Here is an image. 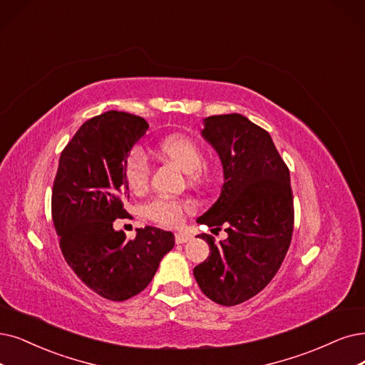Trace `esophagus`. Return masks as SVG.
Here are the masks:
<instances>
[{"label":"esophagus","instance_id":"34e87169","mask_svg":"<svg viewBox=\"0 0 365 365\" xmlns=\"http://www.w3.org/2000/svg\"><path fill=\"white\" fill-rule=\"evenodd\" d=\"M187 241H190V235H187V233H177L175 235V242L177 244H184Z\"/></svg>","mask_w":365,"mask_h":365}]
</instances>
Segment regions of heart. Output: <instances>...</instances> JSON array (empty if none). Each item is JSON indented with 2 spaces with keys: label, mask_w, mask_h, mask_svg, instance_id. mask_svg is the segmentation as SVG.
Segmentation results:
<instances>
[{
  "label": "heart",
  "mask_w": 365,
  "mask_h": 365,
  "mask_svg": "<svg viewBox=\"0 0 365 365\" xmlns=\"http://www.w3.org/2000/svg\"><path fill=\"white\" fill-rule=\"evenodd\" d=\"M158 155L166 162L178 166L181 170L190 173L192 182H203L207 172L202 168L203 151L199 143L185 136H170L163 139L157 147ZM150 163L145 154L139 150L130 153L124 162V180L130 190L139 195L150 185ZM193 211V203L185 199L157 197L148 202L143 208L145 215L158 226L175 229L184 222L185 214Z\"/></svg>",
  "instance_id": "1"
}]
</instances>
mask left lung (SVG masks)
<instances>
[{"label": "left lung", "instance_id": "left-lung-1", "mask_svg": "<svg viewBox=\"0 0 365 365\" xmlns=\"http://www.w3.org/2000/svg\"><path fill=\"white\" fill-rule=\"evenodd\" d=\"M202 136L220 155L225 184L197 223L211 232L223 227L227 238L199 235L211 252L193 274L203 294L229 307L257 295L282 267L294 232V195L269 133L249 118L208 116Z\"/></svg>", "mask_w": 365, "mask_h": 365}]
</instances>
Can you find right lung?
Returning a JSON list of instances; mask_svg holds the SVG:
<instances>
[{
  "mask_svg": "<svg viewBox=\"0 0 365 365\" xmlns=\"http://www.w3.org/2000/svg\"><path fill=\"white\" fill-rule=\"evenodd\" d=\"M142 116L109 110L81 125L66 145L52 187V220L68 267L110 301H125L150 284L173 233L147 226L135 240L113 229L124 218V162L148 130Z\"/></svg>",
  "mask_w": 365,
  "mask_h": 365,
  "instance_id": "obj_1",
  "label": "right lung"
}]
</instances>
